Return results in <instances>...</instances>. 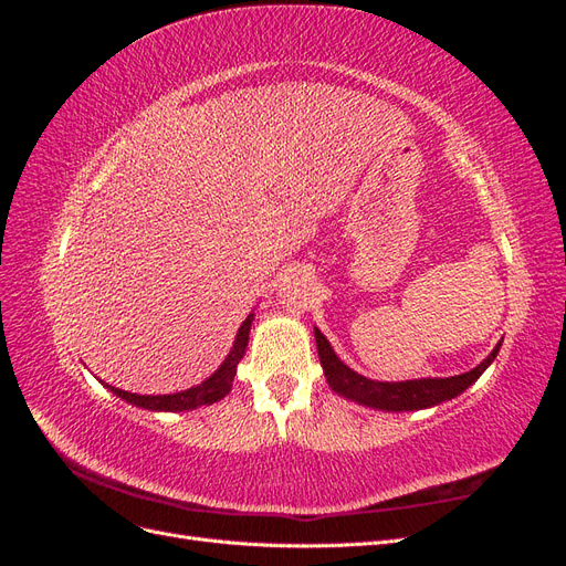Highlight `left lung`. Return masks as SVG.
<instances>
[{
	"label": "left lung",
	"instance_id": "obj_1",
	"mask_svg": "<svg viewBox=\"0 0 566 566\" xmlns=\"http://www.w3.org/2000/svg\"><path fill=\"white\" fill-rule=\"evenodd\" d=\"M316 337V349L318 358L323 366V375L328 385L349 401H356L368 408H378V410H420V408H430L441 401H449L458 394L465 391L479 375H482L491 361L501 349V342L493 347V352L484 358L482 364L472 368L470 373L453 375V378H422V380H406V382H378V380H368L364 375H358L349 366H345L333 352L331 342L323 337L318 328H314Z\"/></svg>",
	"mask_w": 566,
	"mask_h": 566
}]
</instances>
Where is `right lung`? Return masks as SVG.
Wrapping results in <instances>:
<instances>
[{"label":"right lung","mask_w":566,"mask_h":566,"mask_svg":"<svg viewBox=\"0 0 566 566\" xmlns=\"http://www.w3.org/2000/svg\"><path fill=\"white\" fill-rule=\"evenodd\" d=\"M254 314H250L241 328H238L235 342L229 352V356L224 358V364H221L208 380L191 387V389H184L177 394H158V397H150V394H132L125 389H117L106 385L115 397L125 399L132 406H139V408H148V410H193L198 406H210L219 399H224L227 394L233 387V378H235V368L241 364V358L245 356V347H248V337H250V325H252Z\"/></svg>","instance_id":"right-lung-1"}]
</instances>
